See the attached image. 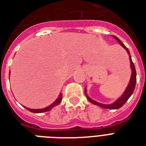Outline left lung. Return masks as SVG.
<instances>
[{
  "label": "left lung",
  "instance_id": "obj_1",
  "mask_svg": "<svg viewBox=\"0 0 146 146\" xmlns=\"http://www.w3.org/2000/svg\"><path fill=\"white\" fill-rule=\"evenodd\" d=\"M113 36L115 38V39L117 40V42H119L120 45H121L123 47L126 51H127V52L129 55V60H130V65H131V68H132V74H131V78H130V81H129V85L127 87V88L126 89V91L124 92V94H123L121 98H119L118 100L115 101L114 103L111 104H100V103L96 102L94 100H93L92 99L89 98L88 96L86 94V97L88 98V100L91 103V104H93L98 105L99 107H102V108H104V109H112V110H116V109H119L122 106H123L124 104L128 100V99L130 98V96L133 94V91L135 90V83H136V72H135V65L133 64V61H132V58H131L130 56V52H129V49L126 47V46L124 45L123 42H122L120 40H119L118 38L115 36ZM86 93V90H84Z\"/></svg>",
  "mask_w": 146,
  "mask_h": 146
}]
</instances>
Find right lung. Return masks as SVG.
I'll use <instances>...</instances> for the list:
<instances>
[{"mask_svg": "<svg viewBox=\"0 0 146 146\" xmlns=\"http://www.w3.org/2000/svg\"><path fill=\"white\" fill-rule=\"evenodd\" d=\"M62 95L60 94L59 97L58 98L57 100H55L52 104H51L50 106H48V107H46V108H43V109H39V110H33V109H29V108H27V107H26V109L28 110L29 111L32 112V113H42V112L48 111V110H50L52 108H53V107H55V106H57L58 104H59L61 102V100H62Z\"/></svg>", "mask_w": 146, "mask_h": 146, "instance_id": "right-lung-1", "label": "right lung"}]
</instances>
